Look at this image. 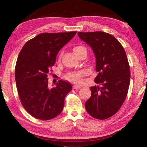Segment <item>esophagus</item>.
I'll list each match as a JSON object with an SVG mask.
<instances>
[{"label": "esophagus", "instance_id": "1", "mask_svg": "<svg viewBox=\"0 0 147 147\" xmlns=\"http://www.w3.org/2000/svg\"><path fill=\"white\" fill-rule=\"evenodd\" d=\"M82 88V86H79V85H74V86H73V88L74 89H80V88Z\"/></svg>", "mask_w": 147, "mask_h": 147}]
</instances>
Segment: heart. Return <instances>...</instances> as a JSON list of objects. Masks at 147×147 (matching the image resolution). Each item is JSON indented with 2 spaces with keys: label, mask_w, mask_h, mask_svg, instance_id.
<instances>
[{
  "label": "heart",
  "mask_w": 147,
  "mask_h": 147,
  "mask_svg": "<svg viewBox=\"0 0 147 147\" xmlns=\"http://www.w3.org/2000/svg\"><path fill=\"white\" fill-rule=\"evenodd\" d=\"M73 51L74 53L76 54L77 56H78L80 54L82 53H86L87 54V49L84 46H76L73 47ZM61 53L59 54V59L61 58ZM84 75V71H76V72H71V73H67L65 75V78L69 80L74 82L79 83L82 80V78Z\"/></svg>",
  "instance_id": "1"
}]
</instances>
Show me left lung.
I'll return each mask as SVG.
<instances>
[{
    "instance_id": "obj_1",
    "label": "left lung",
    "mask_w": 147,
    "mask_h": 147,
    "mask_svg": "<svg viewBox=\"0 0 147 147\" xmlns=\"http://www.w3.org/2000/svg\"><path fill=\"white\" fill-rule=\"evenodd\" d=\"M90 46L96 57L97 76L94 82L100 86L91 87V97L85 103L88 113L104 120L117 112L127 96L130 80V65L120 42L104 32L78 33Z\"/></svg>"
}]
</instances>
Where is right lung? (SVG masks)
<instances>
[{
	"instance_id": "right-lung-1",
	"label": "right lung",
	"mask_w": 147,
	"mask_h": 147,
	"mask_svg": "<svg viewBox=\"0 0 147 147\" xmlns=\"http://www.w3.org/2000/svg\"><path fill=\"white\" fill-rule=\"evenodd\" d=\"M76 32L42 33L24 44L17 58L15 78L20 101L34 117L43 121L61 113L65 98L72 90L70 83L59 80L48 88V74L58 52Z\"/></svg>"
}]
</instances>
